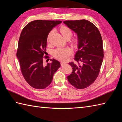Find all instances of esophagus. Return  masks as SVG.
Here are the masks:
<instances>
[{
  "mask_svg": "<svg viewBox=\"0 0 122 122\" xmlns=\"http://www.w3.org/2000/svg\"><path fill=\"white\" fill-rule=\"evenodd\" d=\"M66 63V62H61V66H63V65H64V64H65Z\"/></svg>",
  "mask_w": 122,
  "mask_h": 122,
  "instance_id": "esophagus-1",
  "label": "esophagus"
}]
</instances>
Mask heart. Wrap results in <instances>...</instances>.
<instances>
[{
	"instance_id": "b5f03b06",
	"label": "heart",
	"mask_w": 122,
	"mask_h": 122,
	"mask_svg": "<svg viewBox=\"0 0 122 122\" xmlns=\"http://www.w3.org/2000/svg\"><path fill=\"white\" fill-rule=\"evenodd\" d=\"M60 32L65 39L67 38H70L72 36L71 30L66 26H62L61 27ZM52 33V31L49 33L48 37V41H49ZM74 42H76L77 40H74ZM72 53V50L70 48H57L53 52V56L57 59H59L61 61H66Z\"/></svg>"
}]
</instances>
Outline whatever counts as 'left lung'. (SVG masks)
<instances>
[{"label": "left lung", "mask_w": 122, "mask_h": 122, "mask_svg": "<svg viewBox=\"0 0 122 122\" xmlns=\"http://www.w3.org/2000/svg\"><path fill=\"white\" fill-rule=\"evenodd\" d=\"M63 22L78 38V51L74 58L77 63H69L73 71L68 80L76 89H84L91 85L99 74L104 56L102 37L97 28L87 20Z\"/></svg>", "instance_id": "1"}]
</instances>
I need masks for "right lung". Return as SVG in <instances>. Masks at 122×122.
Wrapping results in <instances>:
<instances>
[{"instance_id":"right-lung-1","label":"right lung","mask_w":122,"mask_h":122,"mask_svg":"<svg viewBox=\"0 0 122 122\" xmlns=\"http://www.w3.org/2000/svg\"><path fill=\"white\" fill-rule=\"evenodd\" d=\"M61 21L36 20L24 27L20 36L17 56L24 78L31 86L44 89L50 84L53 75L61 64L56 59L44 65L43 59H47L46 46L50 31Z\"/></svg>"}]
</instances>
